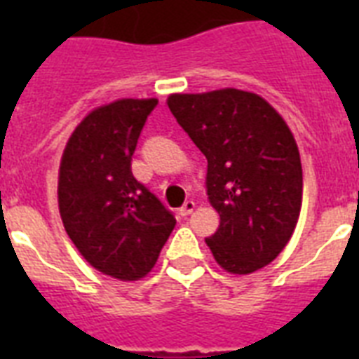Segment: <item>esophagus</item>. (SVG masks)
Returning <instances> with one entry per match:
<instances>
[{
	"label": "esophagus",
	"mask_w": 359,
	"mask_h": 359,
	"mask_svg": "<svg viewBox=\"0 0 359 359\" xmlns=\"http://www.w3.org/2000/svg\"><path fill=\"white\" fill-rule=\"evenodd\" d=\"M194 208H196V203L194 201H186L182 207L179 208V214L182 216V218H186V216H190L191 212H194Z\"/></svg>",
	"instance_id": "34e87169"
}]
</instances>
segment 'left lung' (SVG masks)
<instances>
[{"instance_id":"left-lung-1","label":"left lung","mask_w":359,"mask_h":359,"mask_svg":"<svg viewBox=\"0 0 359 359\" xmlns=\"http://www.w3.org/2000/svg\"><path fill=\"white\" fill-rule=\"evenodd\" d=\"M168 106L208 162L219 227L207 245L222 268L251 273L283 251L302 208V163L281 115L259 95H171Z\"/></svg>"}]
</instances>
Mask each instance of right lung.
I'll return each mask as SVG.
<instances>
[{"label": "right lung", "instance_id": "obj_1", "mask_svg": "<svg viewBox=\"0 0 359 359\" xmlns=\"http://www.w3.org/2000/svg\"><path fill=\"white\" fill-rule=\"evenodd\" d=\"M156 98L97 108L72 132L59 168L65 231L98 272L135 281L151 272L177 219L132 175V156Z\"/></svg>", "mask_w": 359, "mask_h": 359}]
</instances>
